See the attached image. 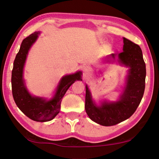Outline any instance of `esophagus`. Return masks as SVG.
<instances>
[{
    "label": "esophagus",
    "instance_id": "obj_1",
    "mask_svg": "<svg viewBox=\"0 0 159 159\" xmlns=\"http://www.w3.org/2000/svg\"><path fill=\"white\" fill-rule=\"evenodd\" d=\"M83 72H84L85 75H90V74H92L93 70H92V69L90 68V67L85 66L84 68H83Z\"/></svg>",
    "mask_w": 159,
    "mask_h": 159
}]
</instances>
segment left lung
Returning <instances> with one entry per match:
<instances>
[{"mask_svg": "<svg viewBox=\"0 0 159 159\" xmlns=\"http://www.w3.org/2000/svg\"><path fill=\"white\" fill-rule=\"evenodd\" d=\"M115 57L116 54H111L107 57V61L114 62ZM117 57L118 63L128 70L125 85L116 101L104 99L98 105L85 85V111L91 120L104 126L116 125L130 118L136 111L144 92L146 65L140 47L123 38V52Z\"/></svg>", "mask_w": 159, "mask_h": 159, "instance_id": "1", "label": "left lung"}]
</instances>
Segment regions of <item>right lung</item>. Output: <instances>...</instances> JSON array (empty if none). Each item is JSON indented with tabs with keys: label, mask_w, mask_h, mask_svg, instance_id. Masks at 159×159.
<instances>
[{
	"label": "right lung",
	"mask_w": 159,
	"mask_h": 159,
	"mask_svg": "<svg viewBox=\"0 0 159 159\" xmlns=\"http://www.w3.org/2000/svg\"><path fill=\"white\" fill-rule=\"evenodd\" d=\"M41 31H36L23 40L16 55L12 71V91L16 104L26 116L38 122H46L52 120L61 107V99L67 90L76 80H81L82 71L66 75L60 79L52 98L36 97L31 95L26 88L24 79V67L29 51L39 37Z\"/></svg>",
	"instance_id": "add662e5"
}]
</instances>
